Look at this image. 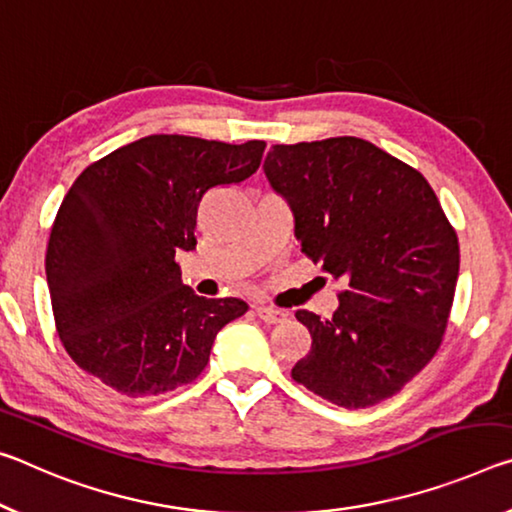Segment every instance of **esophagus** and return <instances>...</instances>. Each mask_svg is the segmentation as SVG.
Segmentation results:
<instances>
[{
	"mask_svg": "<svg viewBox=\"0 0 512 512\" xmlns=\"http://www.w3.org/2000/svg\"><path fill=\"white\" fill-rule=\"evenodd\" d=\"M256 315L261 317L265 324H281V322H286V317H288L286 313L279 311V308H272V306H258Z\"/></svg>",
	"mask_w": 512,
	"mask_h": 512,
	"instance_id": "1",
	"label": "esophagus"
}]
</instances>
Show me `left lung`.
<instances>
[{
  "label": "left lung",
  "mask_w": 512,
  "mask_h": 512,
  "mask_svg": "<svg viewBox=\"0 0 512 512\" xmlns=\"http://www.w3.org/2000/svg\"><path fill=\"white\" fill-rule=\"evenodd\" d=\"M263 170L301 251L347 283L329 320L295 313L313 345L292 379L342 408L395 397L440 349L458 281V236L429 181L354 136L274 145Z\"/></svg>",
  "instance_id": "obj_1"
}]
</instances>
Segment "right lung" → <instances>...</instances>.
<instances>
[{"label": "right lung", "mask_w": 512, "mask_h": 512, "mask_svg": "<svg viewBox=\"0 0 512 512\" xmlns=\"http://www.w3.org/2000/svg\"><path fill=\"white\" fill-rule=\"evenodd\" d=\"M265 152L192 136H147L83 170L47 245L56 331L70 358L124 397H154L204 372L217 331L247 313L181 281L177 249H195L199 201L249 179Z\"/></svg>", "instance_id": "1"}]
</instances>
